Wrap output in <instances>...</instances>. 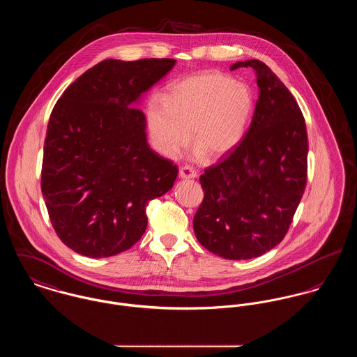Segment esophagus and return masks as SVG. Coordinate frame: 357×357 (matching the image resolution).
I'll list each match as a JSON object with an SVG mask.
<instances>
[{
  "mask_svg": "<svg viewBox=\"0 0 357 357\" xmlns=\"http://www.w3.org/2000/svg\"><path fill=\"white\" fill-rule=\"evenodd\" d=\"M178 174L181 178H195L197 176L196 170H194L191 166H181Z\"/></svg>",
  "mask_w": 357,
  "mask_h": 357,
  "instance_id": "obj_1",
  "label": "esophagus"
}]
</instances>
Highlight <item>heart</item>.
<instances>
[{
	"instance_id": "obj_1",
	"label": "heart",
	"mask_w": 357,
	"mask_h": 357,
	"mask_svg": "<svg viewBox=\"0 0 357 357\" xmlns=\"http://www.w3.org/2000/svg\"><path fill=\"white\" fill-rule=\"evenodd\" d=\"M254 107L247 84L220 72H206L170 87L165 106L147 113L155 147L176 157L190 142L197 155L220 160L241 142Z\"/></svg>"
}]
</instances>
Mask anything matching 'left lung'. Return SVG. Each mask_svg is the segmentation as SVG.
Listing matches in <instances>:
<instances>
[{"label":"left lung","mask_w":357,"mask_h":357,"mask_svg":"<svg viewBox=\"0 0 357 357\" xmlns=\"http://www.w3.org/2000/svg\"><path fill=\"white\" fill-rule=\"evenodd\" d=\"M257 72L259 99L251 126L224 161L200 176L204 197L194 217L197 241L210 252L257 258L282 241L307 184L304 116L285 84L259 60L230 66Z\"/></svg>","instance_id":"obj_1"}]
</instances>
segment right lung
Segmentation results:
<instances>
[{
  "mask_svg": "<svg viewBox=\"0 0 357 357\" xmlns=\"http://www.w3.org/2000/svg\"><path fill=\"white\" fill-rule=\"evenodd\" d=\"M174 63L105 60L54 105L40 188L52 225L75 252L106 258L130 250L146 231L149 202L173 187L178 169L150 149L135 103Z\"/></svg>",
  "mask_w": 357,
  "mask_h": 357,
  "instance_id": "add662e5",
  "label": "right lung"
}]
</instances>
